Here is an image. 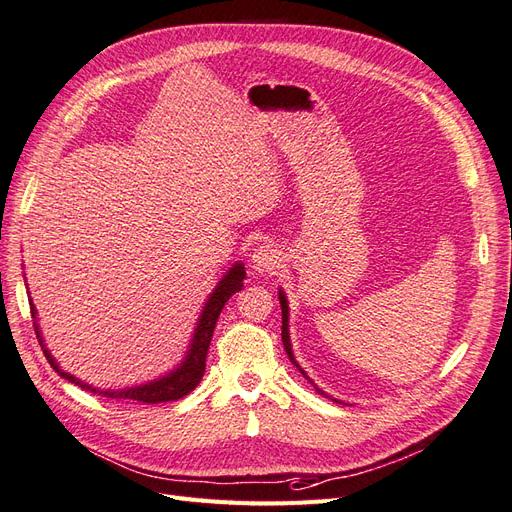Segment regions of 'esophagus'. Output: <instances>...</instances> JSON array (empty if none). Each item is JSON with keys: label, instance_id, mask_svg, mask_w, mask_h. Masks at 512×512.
<instances>
[{"label": "esophagus", "instance_id": "obj_1", "mask_svg": "<svg viewBox=\"0 0 512 512\" xmlns=\"http://www.w3.org/2000/svg\"><path fill=\"white\" fill-rule=\"evenodd\" d=\"M280 263H283V257H280V251L272 244H261L253 251L251 255V268L257 274H272L274 270L280 268Z\"/></svg>", "mask_w": 512, "mask_h": 512}]
</instances>
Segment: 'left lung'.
<instances>
[{
	"instance_id": "left-lung-1",
	"label": "left lung",
	"mask_w": 512,
	"mask_h": 512,
	"mask_svg": "<svg viewBox=\"0 0 512 512\" xmlns=\"http://www.w3.org/2000/svg\"><path fill=\"white\" fill-rule=\"evenodd\" d=\"M278 300H280V310H283V344H285V351H287V355H289V359H291V364L304 374V378H308V374L300 368V364H298V361H295L293 351H291V338H289V302H287V295H285L283 289H278ZM308 381H310V378H308ZM310 383H312V381H310ZM312 385H315V383H312ZM315 389H317V393H321V395H325V398H329V395H327L325 391H321L317 385H315ZM336 402H338V400H336ZM340 404H342V402H340Z\"/></svg>"
}]
</instances>
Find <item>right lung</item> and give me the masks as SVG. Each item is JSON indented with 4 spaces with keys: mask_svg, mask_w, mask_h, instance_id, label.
Returning a JSON list of instances; mask_svg holds the SVG:
<instances>
[{
    "mask_svg": "<svg viewBox=\"0 0 512 512\" xmlns=\"http://www.w3.org/2000/svg\"><path fill=\"white\" fill-rule=\"evenodd\" d=\"M244 276H246L244 266H242L240 261H236L234 266L225 272V276L219 280V285L214 287V291L210 293V298L206 300L204 310H202V315H200V321H197V325H195V332H193V338H191V344H189V351H187L185 359L180 361V364L172 372H168L166 376H159V378H155V381H151V383L136 385V387L97 389V387H91L87 383L78 381L76 376L68 374L65 370H61L59 364L55 361V357L51 355V351L46 349L44 338L40 334L38 312H36L34 302H29L31 304V317L36 319L34 321L36 336L40 340V346H42V351H44V355L48 359V364H51V368L59 376H63L65 381H70L74 385H80L82 389H89L91 393L104 395V398H114V400H134V402H142V404L174 402V400L185 398V395L191 393L197 387V383L202 381L204 370H206V355H208V346H210V340H212L214 325H217V319L221 315L225 302L244 287L242 285Z\"/></svg>",
    "mask_w": 512,
    "mask_h": 512,
    "instance_id": "add662e5",
    "label": "right lung"
}]
</instances>
